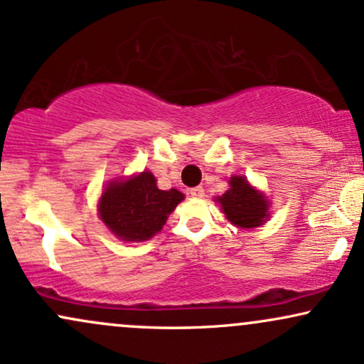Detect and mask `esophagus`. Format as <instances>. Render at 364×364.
<instances>
[{
    "label": "esophagus",
    "instance_id": "obj_1",
    "mask_svg": "<svg viewBox=\"0 0 364 364\" xmlns=\"http://www.w3.org/2000/svg\"><path fill=\"white\" fill-rule=\"evenodd\" d=\"M190 195L193 196V198H202V196L205 195V190H203L202 186H195V188H190Z\"/></svg>",
    "mask_w": 364,
    "mask_h": 364
}]
</instances>
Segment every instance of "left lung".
I'll return each instance as SVG.
<instances>
[{
  "mask_svg": "<svg viewBox=\"0 0 364 364\" xmlns=\"http://www.w3.org/2000/svg\"><path fill=\"white\" fill-rule=\"evenodd\" d=\"M229 185L231 188L217 198L225 217L237 228H257L265 223L269 215V202L265 196L258 193L243 176H232Z\"/></svg>",
  "mask_w": 364,
  "mask_h": 364,
  "instance_id": "left-lung-1",
  "label": "left lung"
}]
</instances>
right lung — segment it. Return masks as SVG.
I'll use <instances>...</instances> for the list:
<instances>
[{"mask_svg": "<svg viewBox=\"0 0 364 364\" xmlns=\"http://www.w3.org/2000/svg\"><path fill=\"white\" fill-rule=\"evenodd\" d=\"M185 195L171 188L159 190L149 171L127 181H112L99 202L104 224L124 241H145L159 232Z\"/></svg>", "mask_w": 364, "mask_h": 364, "instance_id": "right-lung-1", "label": "right lung"}]
</instances>
